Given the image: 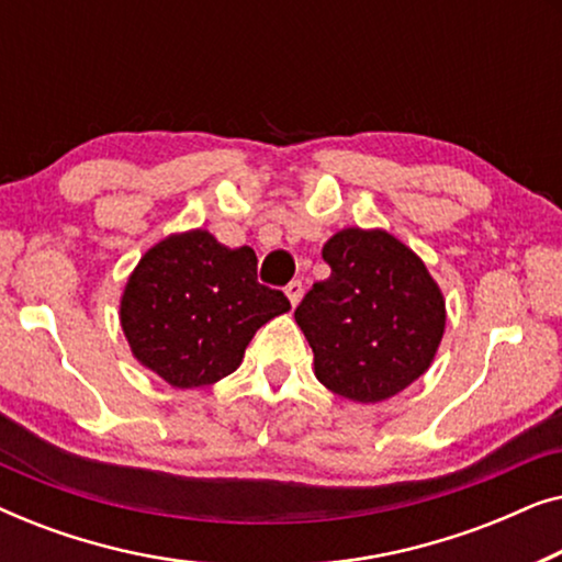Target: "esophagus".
Instances as JSON below:
<instances>
[{"instance_id": "esophagus-1", "label": "esophagus", "mask_w": 562, "mask_h": 562, "mask_svg": "<svg viewBox=\"0 0 562 562\" xmlns=\"http://www.w3.org/2000/svg\"><path fill=\"white\" fill-rule=\"evenodd\" d=\"M302 294H304V286H302V281H291L289 286H286V296H289L291 306H296L299 302H302Z\"/></svg>"}]
</instances>
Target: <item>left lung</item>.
<instances>
[{
    "instance_id": "obj_1",
    "label": "left lung",
    "mask_w": 562,
    "mask_h": 562,
    "mask_svg": "<svg viewBox=\"0 0 562 562\" xmlns=\"http://www.w3.org/2000/svg\"><path fill=\"white\" fill-rule=\"evenodd\" d=\"M317 281L294 319L314 352V375L358 404L396 396L432 366L445 299L427 266L386 229L345 227L322 248Z\"/></svg>"
}]
</instances>
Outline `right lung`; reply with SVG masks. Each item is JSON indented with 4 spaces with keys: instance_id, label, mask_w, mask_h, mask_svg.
<instances>
[{
    "instance_id": "right-lung-1",
    "label": "right lung",
    "mask_w": 562,
    "mask_h": 562,
    "mask_svg": "<svg viewBox=\"0 0 562 562\" xmlns=\"http://www.w3.org/2000/svg\"><path fill=\"white\" fill-rule=\"evenodd\" d=\"M256 271L252 248H227L206 229L153 245L120 299V325L137 363L176 389L210 386L237 371L252 335L291 310Z\"/></svg>"
}]
</instances>
